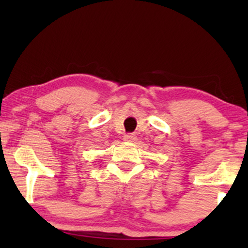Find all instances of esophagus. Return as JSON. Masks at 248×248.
I'll use <instances>...</instances> for the list:
<instances>
[{"instance_id": "1", "label": "esophagus", "mask_w": 248, "mask_h": 248, "mask_svg": "<svg viewBox=\"0 0 248 248\" xmlns=\"http://www.w3.org/2000/svg\"><path fill=\"white\" fill-rule=\"evenodd\" d=\"M135 140H137V137H135V134L133 133H128L124 137V141L126 142H134Z\"/></svg>"}]
</instances>
